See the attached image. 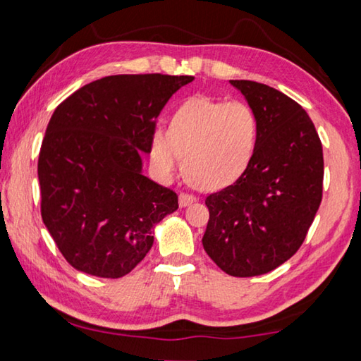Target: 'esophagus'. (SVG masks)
<instances>
[{"mask_svg":"<svg viewBox=\"0 0 361 361\" xmlns=\"http://www.w3.org/2000/svg\"><path fill=\"white\" fill-rule=\"evenodd\" d=\"M178 200H180V207H186V205H189V204H192L194 200H195V195H192V194H186V192H181L180 194V197H178Z\"/></svg>","mask_w":361,"mask_h":361,"instance_id":"esophagus-1","label":"esophagus"}]
</instances>
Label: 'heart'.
<instances>
[{
  "label": "heart",
  "mask_w": 361,
  "mask_h": 361,
  "mask_svg": "<svg viewBox=\"0 0 361 361\" xmlns=\"http://www.w3.org/2000/svg\"><path fill=\"white\" fill-rule=\"evenodd\" d=\"M258 138L259 118L250 103L192 97L170 116L169 132H154L151 157L162 176L173 175L185 159L195 186L219 189L245 172Z\"/></svg>",
  "instance_id": "b5f03b06"
}]
</instances>
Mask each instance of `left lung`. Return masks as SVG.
<instances>
[{"instance_id":"obj_1","label":"left lung","mask_w":361,"mask_h":361,"mask_svg":"<svg viewBox=\"0 0 361 361\" xmlns=\"http://www.w3.org/2000/svg\"><path fill=\"white\" fill-rule=\"evenodd\" d=\"M259 118L255 156L239 178L207 195L202 243L232 277L274 271L307 235L323 191V149L314 122L280 90L255 81H231Z\"/></svg>"}]
</instances>
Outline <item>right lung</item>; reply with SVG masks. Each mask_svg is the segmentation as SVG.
<instances>
[{"mask_svg": "<svg viewBox=\"0 0 361 361\" xmlns=\"http://www.w3.org/2000/svg\"><path fill=\"white\" fill-rule=\"evenodd\" d=\"M192 76L114 75L78 89L54 111L38 159L41 216L78 271L129 274L178 195L142 173L156 119Z\"/></svg>", "mask_w": 361, "mask_h": 361, "instance_id": "1", "label": "right lung"}]
</instances>
